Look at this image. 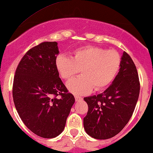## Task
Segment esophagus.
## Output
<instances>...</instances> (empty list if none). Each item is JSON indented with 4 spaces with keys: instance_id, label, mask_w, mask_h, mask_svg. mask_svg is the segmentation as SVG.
I'll list each match as a JSON object with an SVG mask.
<instances>
[{
    "instance_id": "esophagus-1",
    "label": "esophagus",
    "mask_w": 153,
    "mask_h": 153,
    "mask_svg": "<svg viewBox=\"0 0 153 153\" xmlns=\"http://www.w3.org/2000/svg\"><path fill=\"white\" fill-rule=\"evenodd\" d=\"M74 97H75V100H76V101H80V100L82 99V97H80V96H75Z\"/></svg>"
}]
</instances>
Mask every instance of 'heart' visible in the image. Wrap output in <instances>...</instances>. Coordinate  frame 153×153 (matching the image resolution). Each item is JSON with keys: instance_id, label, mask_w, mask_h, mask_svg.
<instances>
[{"instance_id": "obj_1", "label": "heart", "mask_w": 153, "mask_h": 153, "mask_svg": "<svg viewBox=\"0 0 153 153\" xmlns=\"http://www.w3.org/2000/svg\"><path fill=\"white\" fill-rule=\"evenodd\" d=\"M121 65V57L114 50L88 45L76 49L71 57L59 55L55 66L60 77L68 80L79 72L81 76L67 83L68 90L78 95L92 90H103L114 81Z\"/></svg>"}]
</instances>
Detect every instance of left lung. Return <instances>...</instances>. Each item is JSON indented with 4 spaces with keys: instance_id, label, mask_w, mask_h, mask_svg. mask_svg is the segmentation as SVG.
<instances>
[{
    "instance_id": "left-lung-1",
    "label": "left lung",
    "mask_w": 153,
    "mask_h": 153,
    "mask_svg": "<svg viewBox=\"0 0 153 153\" xmlns=\"http://www.w3.org/2000/svg\"><path fill=\"white\" fill-rule=\"evenodd\" d=\"M120 71L112 84L102 93L85 97L88 105L84 117L85 131L97 139H107L119 134L131 119L140 90L136 67L124 52Z\"/></svg>"
}]
</instances>
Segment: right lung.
<instances>
[{
  "mask_svg": "<svg viewBox=\"0 0 153 153\" xmlns=\"http://www.w3.org/2000/svg\"><path fill=\"white\" fill-rule=\"evenodd\" d=\"M56 42L31 48L18 64L12 94L18 114L33 133L46 139L56 137L65 128L75 98L59 77Z\"/></svg>",
  "mask_w": 153,
  "mask_h": 153,
  "instance_id": "right-lung-1",
  "label": "right lung"
}]
</instances>
